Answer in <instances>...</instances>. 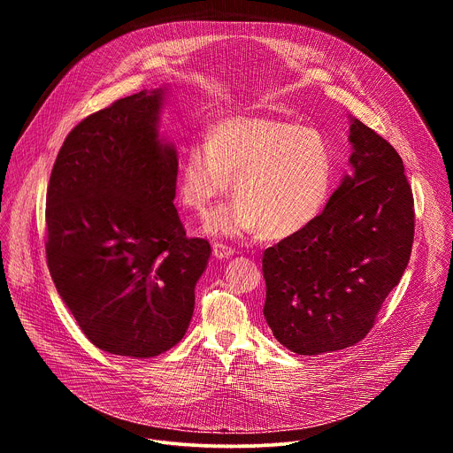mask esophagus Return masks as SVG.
<instances>
[{
  "instance_id": "34e87169",
  "label": "esophagus",
  "mask_w": 453,
  "mask_h": 453,
  "mask_svg": "<svg viewBox=\"0 0 453 453\" xmlns=\"http://www.w3.org/2000/svg\"><path fill=\"white\" fill-rule=\"evenodd\" d=\"M213 254L219 257V260H227V257H231L234 254V250L226 245V243H213Z\"/></svg>"
}]
</instances>
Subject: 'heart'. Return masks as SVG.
<instances>
[{
	"label": "heart",
	"instance_id": "b5f03b06",
	"mask_svg": "<svg viewBox=\"0 0 453 453\" xmlns=\"http://www.w3.org/2000/svg\"><path fill=\"white\" fill-rule=\"evenodd\" d=\"M335 172L328 140L315 128L271 116H229L211 123L204 147L179 159V199L206 213L229 196L206 231L215 236L285 240L306 229L326 206Z\"/></svg>",
	"mask_w": 453,
	"mask_h": 453
}]
</instances>
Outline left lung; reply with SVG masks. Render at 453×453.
Here are the masks:
<instances>
[{
  "mask_svg": "<svg viewBox=\"0 0 453 453\" xmlns=\"http://www.w3.org/2000/svg\"><path fill=\"white\" fill-rule=\"evenodd\" d=\"M346 173L306 229L264 254V315L280 344L322 355L362 341L400 283L414 240V199L391 143L349 118Z\"/></svg>",
  "mask_w": 453,
  "mask_h": 453,
  "instance_id": "8db88e82",
  "label": "left lung"
}]
</instances>
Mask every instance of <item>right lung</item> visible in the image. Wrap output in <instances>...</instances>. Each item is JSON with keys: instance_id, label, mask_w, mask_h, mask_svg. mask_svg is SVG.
<instances>
[{"instance_id": "1", "label": "right lung", "mask_w": 453, "mask_h": 453, "mask_svg": "<svg viewBox=\"0 0 453 453\" xmlns=\"http://www.w3.org/2000/svg\"><path fill=\"white\" fill-rule=\"evenodd\" d=\"M165 98V86L145 89L82 119L46 193L55 288L84 335L119 357H157L184 337L211 254L173 206L179 159L159 133Z\"/></svg>"}]
</instances>
